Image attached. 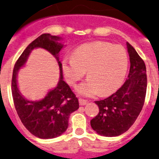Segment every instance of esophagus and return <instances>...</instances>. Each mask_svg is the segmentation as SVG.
<instances>
[{
  "label": "esophagus",
  "instance_id": "esophagus-1",
  "mask_svg": "<svg viewBox=\"0 0 159 159\" xmlns=\"http://www.w3.org/2000/svg\"><path fill=\"white\" fill-rule=\"evenodd\" d=\"M79 103H80V105L84 106V105H85V104H87V101L84 99H79Z\"/></svg>",
  "mask_w": 159,
  "mask_h": 159
}]
</instances>
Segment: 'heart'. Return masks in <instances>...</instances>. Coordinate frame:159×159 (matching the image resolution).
Instances as JSON below:
<instances>
[{"mask_svg":"<svg viewBox=\"0 0 159 159\" xmlns=\"http://www.w3.org/2000/svg\"><path fill=\"white\" fill-rule=\"evenodd\" d=\"M128 65L129 57L123 46L96 41L80 45L75 50L74 58H66L63 71L70 85L88 71L89 79L78 86L77 92L91 97L99 92L109 94L115 90L124 80Z\"/></svg>","mask_w":159,"mask_h":159,"instance_id":"heart-1","label":"heart"}]
</instances>
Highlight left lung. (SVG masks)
Segmentation results:
<instances>
[{"mask_svg": "<svg viewBox=\"0 0 159 159\" xmlns=\"http://www.w3.org/2000/svg\"><path fill=\"white\" fill-rule=\"evenodd\" d=\"M127 47L130 60L128 79L112 95L95 101L99 112L90 121L92 129L105 137L119 136L126 132L137 119L144 104L146 66L129 43H127Z\"/></svg>", "mask_w": 159, "mask_h": 159, "instance_id": "1", "label": "left lung"}]
</instances>
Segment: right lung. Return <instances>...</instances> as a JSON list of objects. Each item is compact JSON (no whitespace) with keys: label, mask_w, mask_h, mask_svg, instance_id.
<instances>
[{"label":"right lung","mask_w":159,"mask_h":159,"mask_svg":"<svg viewBox=\"0 0 159 159\" xmlns=\"http://www.w3.org/2000/svg\"><path fill=\"white\" fill-rule=\"evenodd\" d=\"M60 38L50 34H42L30 43L15 64L11 80V92L17 114L26 129L40 139H53L66 132L69 126V117L79 109V100L70 87L63 80L62 64L59 53L63 45L58 42ZM43 48L52 53L58 60L61 78L57 86L39 102L25 99L17 87L16 75L19 69L26 62L31 50Z\"/></svg>","instance_id":"1"}]
</instances>
